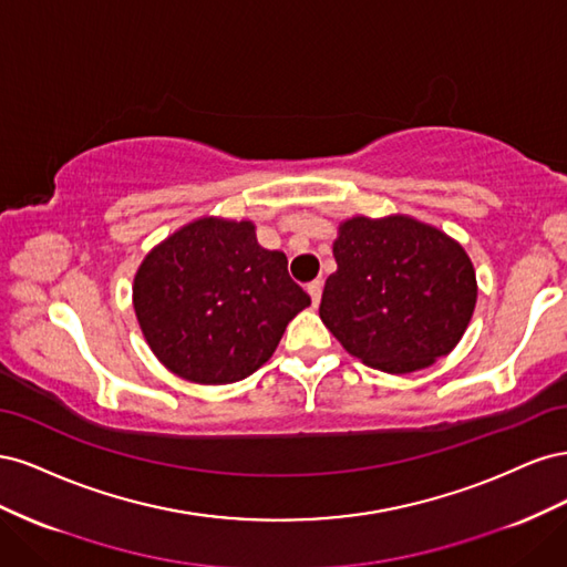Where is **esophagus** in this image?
Returning <instances> with one entry per match:
<instances>
[{
	"mask_svg": "<svg viewBox=\"0 0 567 567\" xmlns=\"http://www.w3.org/2000/svg\"><path fill=\"white\" fill-rule=\"evenodd\" d=\"M321 288H323V284H321L319 279L307 284V293H310V298H312L315 305H319V300H321Z\"/></svg>",
	"mask_w": 567,
	"mask_h": 567,
	"instance_id": "obj_1",
	"label": "esophagus"
}]
</instances>
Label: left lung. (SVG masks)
<instances>
[{"label":"left lung","mask_w":567,"mask_h":567,"mask_svg":"<svg viewBox=\"0 0 567 567\" xmlns=\"http://www.w3.org/2000/svg\"><path fill=\"white\" fill-rule=\"evenodd\" d=\"M333 257L319 317L367 367L419 371L466 333L477 281L452 236L406 215H357L340 221Z\"/></svg>","instance_id":"8db88e82"}]
</instances>
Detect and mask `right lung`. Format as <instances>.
Listing matches in <instances>:
<instances>
[{"label": "right lung", "instance_id": "obj_1", "mask_svg": "<svg viewBox=\"0 0 567 567\" xmlns=\"http://www.w3.org/2000/svg\"><path fill=\"white\" fill-rule=\"evenodd\" d=\"M132 302L165 369L225 385L260 369L312 300L288 277L286 255L257 244L252 221L200 217L144 257Z\"/></svg>", "mask_w": 567, "mask_h": 567}]
</instances>
